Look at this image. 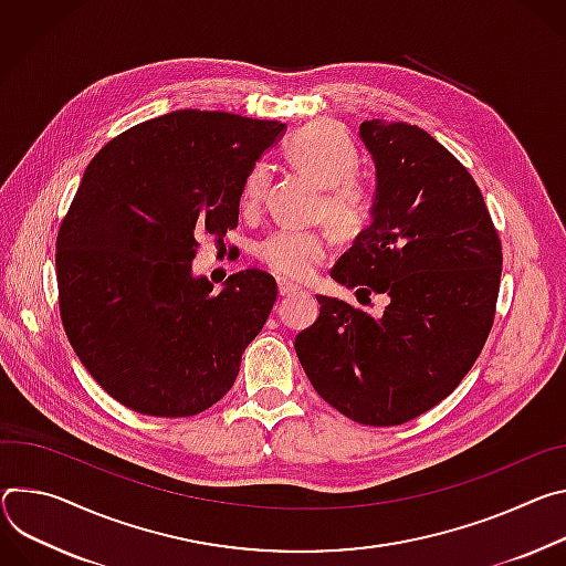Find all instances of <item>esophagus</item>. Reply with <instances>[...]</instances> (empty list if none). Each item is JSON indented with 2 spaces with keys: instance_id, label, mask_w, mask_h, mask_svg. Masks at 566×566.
Here are the masks:
<instances>
[{
  "instance_id": "esophagus-1",
  "label": "esophagus",
  "mask_w": 566,
  "mask_h": 566,
  "mask_svg": "<svg viewBox=\"0 0 566 566\" xmlns=\"http://www.w3.org/2000/svg\"><path fill=\"white\" fill-rule=\"evenodd\" d=\"M298 290H301L298 285H294V283L285 281V279H279V292H281L283 296H287V294H294V292H298Z\"/></svg>"
}]
</instances>
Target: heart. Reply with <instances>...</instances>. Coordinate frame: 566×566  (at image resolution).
<instances>
[{
	"label": "heart",
	"instance_id": "b5f03b06",
	"mask_svg": "<svg viewBox=\"0 0 566 566\" xmlns=\"http://www.w3.org/2000/svg\"><path fill=\"white\" fill-rule=\"evenodd\" d=\"M287 159L322 186V211L344 235L359 233L373 216V188L355 175L359 155L350 137L331 120H312L285 144ZM268 166L256 164L242 186V211H256L268 191ZM333 238L324 229H281L261 247V261L287 279H310L326 261Z\"/></svg>",
	"mask_w": 566,
	"mask_h": 566
}]
</instances>
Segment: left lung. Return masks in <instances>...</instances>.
Segmentation results:
<instances>
[{"instance_id":"8db88e82","label":"left lung","mask_w":566,"mask_h":566,"mask_svg":"<svg viewBox=\"0 0 566 566\" xmlns=\"http://www.w3.org/2000/svg\"><path fill=\"white\" fill-rule=\"evenodd\" d=\"M375 164L370 224L331 276L387 294L370 317L317 296L319 319L294 348L315 391L346 418L402 424L448 398L476 361L494 319L501 242L465 166L405 120L359 123Z\"/></svg>"}]
</instances>
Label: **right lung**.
<instances>
[{"label":"right lung","mask_w":566,"mask_h":566,"mask_svg":"<svg viewBox=\"0 0 566 566\" xmlns=\"http://www.w3.org/2000/svg\"><path fill=\"white\" fill-rule=\"evenodd\" d=\"M283 133L281 120L177 109L90 161L55 242L60 317L83 366L123 407L186 418L233 387L279 287L251 268L213 292L193 259L200 235L238 224L244 179Z\"/></svg>","instance_id":"right-lung-1"}]
</instances>
